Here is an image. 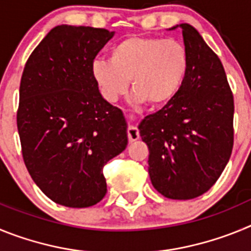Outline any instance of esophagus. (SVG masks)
<instances>
[{"instance_id": "obj_1", "label": "esophagus", "mask_w": 251, "mask_h": 251, "mask_svg": "<svg viewBox=\"0 0 251 251\" xmlns=\"http://www.w3.org/2000/svg\"><path fill=\"white\" fill-rule=\"evenodd\" d=\"M127 134H128V141L129 142H134L139 138L138 129H137L136 127H133V126H129V127H128Z\"/></svg>"}]
</instances>
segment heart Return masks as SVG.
<instances>
[{
	"instance_id": "obj_1",
	"label": "heart",
	"mask_w": 251,
	"mask_h": 251,
	"mask_svg": "<svg viewBox=\"0 0 251 251\" xmlns=\"http://www.w3.org/2000/svg\"><path fill=\"white\" fill-rule=\"evenodd\" d=\"M188 54L174 39L128 36L110 49L109 61L98 60L92 74L101 97L114 103L127 92L137 101L162 106L174 100L185 81Z\"/></svg>"
}]
</instances>
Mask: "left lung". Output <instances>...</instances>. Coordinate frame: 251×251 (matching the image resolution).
Instances as JSON below:
<instances>
[{
  "label": "left lung",
  "instance_id": "left-lung-1",
  "mask_svg": "<svg viewBox=\"0 0 251 251\" xmlns=\"http://www.w3.org/2000/svg\"><path fill=\"white\" fill-rule=\"evenodd\" d=\"M182 28L188 54L185 81L174 100L147 115L138 129L150 150L153 187L172 200H191L212 187L234 145V98L225 70L194 26Z\"/></svg>",
  "mask_w": 251,
  "mask_h": 251
}]
</instances>
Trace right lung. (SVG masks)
Instances as JSON below:
<instances>
[{"label": "right lung", "mask_w": 251, "mask_h": 251, "mask_svg": "<svg viewBox=\"0 0 251 251\" xmlns=\"http://www.w3.org/2000/svg\"><path fill=\"white\" fill-rule=\"evenodd\" d=\"M114 31L60 25L28 57L20 84L17 129L34 182L66 207L106 194L103 167L128 145L123 112L101 97L92 74Z\"/></svg>", "instance_id": "obj_1"}]
</instances>
